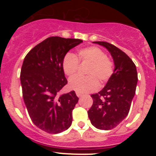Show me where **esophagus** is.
Here are the masks:
<instances>
[{
    "label": "esophagus",
    "mask_w": 156,
    "mask_h": 156,
    "mask_svg": "<svg viewBox=\"0 0 156 156\" xmlns=\"http://www.w3.org/2000/svg\"><path fill=\"white\" fill-rule=\"evenodd\" d=\"M76 94L77 97H81L82 96V94L80 93V92H76Z\"/></svg>",
    "instance_id": "34e87169"
}]
</instances>
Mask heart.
Segmentation results:
<instances>
[{
    "instance_id": "heart-1",
    "label": "heart",
    "mask_w": 156,
    "mask_h": 156,
    "mask_svg": "<svg viewBox=\"0 0 156 156\" xmlns=\"http://www.w3.org/2000/svg\"><path fill=\"white\" fill-rule=\"evenodd\" d=\"M79 62L89 63L85 77L71 78L69 87L71 90L80 93H88L97 90L99 83L103 84L113 74V62L101 48L95 46L87 47L78 51L76 55L67 53L62 63L63 73L67 76H73L76 73Z\"/></svg>"
}]
</instances>
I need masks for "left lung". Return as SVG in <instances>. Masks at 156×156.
Listing matches in <instances>:
<instances>
[{
  "label": "left lung",
  "mask_w": 156,
  "mask_h": 156,
  "mask_svg": "<svg viewBox=\"0 0 156 156\" xmlns=\"http://www.w3.org/2000/svg\"><path fill=\"white\" fill-rule=\"evenodd\" d=\"M105 47L113 58L115 69L105 87L91 94L93 105L87 113L90 122L99 129L115 128L128 115L137 83L136 66L126 53L109 43L94 41Z\"/></svg>",
  "instance_id": "obj_1"
}]
</instances>
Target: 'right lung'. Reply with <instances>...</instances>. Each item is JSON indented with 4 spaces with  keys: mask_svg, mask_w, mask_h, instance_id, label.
I'll return each mask as SVG.
<instances>
[{
    "mask_svg": "<svg viewBox=\"0 0 156 156\" xmlns=\"http://www.w3.org/2000/svg\"><path fill=\"white\" fill-rule=\"evenodd\" d=\"M80 39L51 37L36 45L25 57L21 69L23 97L34 124L49 133H58L72 124L79 98L74 90L58 95L67 80L62 63Z\"/></svg>",
    "mask_w": 156,
    "mask_h": 156,
    "instance_id": "obj_1",
    "label": "right lung"
}]
</instances>
